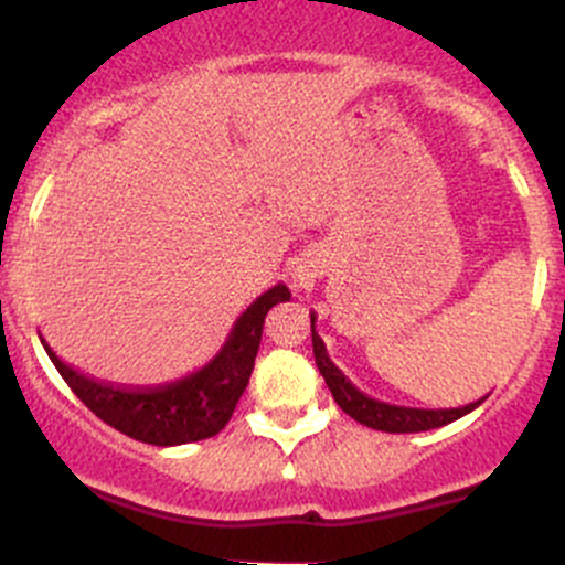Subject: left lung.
Listing matches in <instances>:
<instances>
[{"label":"left lung","mask_w":565,"mask_h":565,"mask_svg":"<svg viewBox=\"0 0 565 565\" xmlns=\"http://www.w3.org/2000/svg\"><path fill=\"white\" fill-rule=\"evenodd\" d=\"M317 317L311 315V344H315V361L319 374L328 383L330 393H333L335 404L344 409L350 418H355L358 424L369 426V429L377 431H391V435H404V431H426V429H437V426H446L451 420H459L461 415L472 413L483 398L478 402L465 404V407H451V409H420V407H398V404H388L380 402V398L366 396L361 388L350 383L344 372L330 361L328 350H324V341L319 339L317 328H315Z\"/></svg>","instance_id":"left-lung-1"}]
</instances>
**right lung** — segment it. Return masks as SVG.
I'll return each instance as SVG.
<instances>
[{
  "mask_svg": "<svg viewBox=\"0 0 565 565\" xmlns=\"http://www.w3.org/2000/svg\"><path fill=\"white\" fill-rule=\"evenodd\" d=\"M289 298L292 295L284 284L267 289L237 317L230 339L213 361L158 388H119L98 383L62 363L45 341L43 347L62 380L104 424L150 446H185L215 437L230 424L254 372L267 311Z\"/></svg>",
  "mask_w": 565,
  "mask_h": 565,
  "instance_id": "obj_1",
  "label": "right lung"
}]
</instances>
